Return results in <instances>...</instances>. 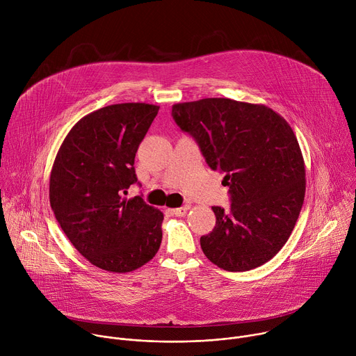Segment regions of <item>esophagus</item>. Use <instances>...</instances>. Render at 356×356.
<instances>
[{"mask_svg":"<svg viewBox=\"0 0 356 356\" xmlns=\"http://www.w3.org/2000/svg\"><path fill=\"white\" fill-rule=\"evenodd\" d=\"M188 209H190V206H183V207H179V209L172 210V213H173L175 216H177V217H181V216H184V214L188 211Z\"/></svg>","mask_w":356,"mask_h":356,"instance_id":"34e87169","label":"esophagus"}]
</instances>
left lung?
I'll use <instances>...</instances> for the list:
<instances>
[{
	"instance_id": "1",
	"label": "left lung",
	"mask_w": 356,
	"mask_h": 356,
	"mask_svg": "<svg viewBox=\"0 0 356 356\" xmlns=\"http://www.w3.org/2000/svg\"><path fill=\"white\" fill-rule=\"evenodd\" d=\"M172 117L229 187V210L213 207L216 227L200 238L204 255L228 272L266 264L287 242L306 193L293 129L269 107L229 98L175 104Z\"/></svg>"
}]
</instances>
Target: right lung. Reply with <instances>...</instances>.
<instances>
[{"mask_svg": "<svg viewBox=\"0 0 356 356\" xmlns=\"http://www.w3.org/2000/svg\"><path fill=\"white\" fill-rule=\"evenodd\" d=\"M158 111L145 103L99 108L70 129L56 155L50 207L73 246L99 269L132 272L159 250L163 214L140 195L124 197L138 183L135 154Z\"/></svg>", "mask_w": 356, "mask_h": 356, "instance_id": "right-lung-1", "label": "right lung"}]
</instances>
